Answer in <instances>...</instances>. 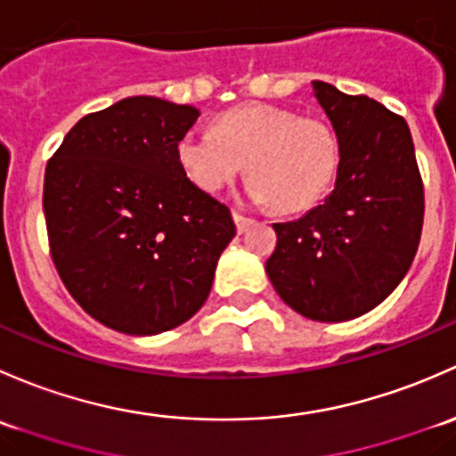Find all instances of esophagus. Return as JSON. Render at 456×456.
Returning a JSON list of instances; mask_svg holds the SVG:
<instances>
[{
    "instance_id": "obj_1",
    "label": "esophagus",
    "mask_w": 456,
    "mask_h": 456,
    "mask_svg": "<svg viewBox=\"0 0 456 456\" xmlns=\"http://www.w3.org/2000/svg\"><path fill=\"white\" fill-rule=\"evenodd\" d=\"M232 217H234V224H237V230H239V232H246V230L250 228L252 219H250V217H246V215H241V213H239V210H234Z\"/></svg>"
}]
</instances>
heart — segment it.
<instances>
[{
	"label": "heart",
	"instance_id": "b5f03b06",
	"mask_svg": "<svg viewBox=\"0 0 456 456\" xmlns=\"http://www.w3.org/2000/svg\"><path fill=\"white\" fill-rule=\"evenodd\" d=\"M177 162L204 193H217L239 168L250 173L246 195L297 213L316 204L338 168V140L318 118L274 105H241L215 120L213 134L186 131L177 142Z\"/></svg>",
	"mask_w": 456,
	"mask_h": 456
}]
</instances>
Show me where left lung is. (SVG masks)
I'll return each instance as SVG.
<instances>
[{
  "label": "left lung",
  "mask_w": 456,
  "mask_h": 456,
  "mask_svg": "<svg viewBox=\"0 0 456 456\" xmlns=\"http://www.w3.org/2000/svg\"><path fill=\"white\" fill-rule=\"evenodd\" d=\"M312 87L336 131V184L297 222L274 224L265 272L300 316L342 322L378 307L406 276L424 226V184L402 116L330 83Z\"/></svg>",
  "instance_id": "obj_1"
}]
</instances>
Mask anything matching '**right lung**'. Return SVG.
Here are the masks:
<instances>
[{"label": "right lung", "mask_w": 456, "mask_h": 456, "mask_svg": "<svg viewBox=\"0 0 456 456\" xmlns=\"http://www.w3.org/2000/svg\"><path fill=\"white\" fill-rule=\"evenodd\" d=\"M197 116L156 96L125 98L83 116L48 159L50 255L74 300L110 330L153 336L189 321L237 232L228 206L177 162Z\"/></svg>", "instance_id": "add662e5"}]
</instances>
